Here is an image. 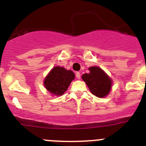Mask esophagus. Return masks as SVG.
<instances>
[{
  "label": "esophagus",
  "mask_w": 146,
  "mask_h": 146,
  "mask_svg": "<svg viewBox=\"0 0 146 146\" xmlns=\"http://www.w3.org/2000/svg\"><path fill=\"white\" fill-rule=\"evenodd\" d=\"M80 76H81V74L80 72H76V77H77V79H80Z\"/></svg>",
  "instance_id": "esophagus-1"
}]
</instances>
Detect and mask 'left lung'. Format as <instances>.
<instances>
[{
    "label": "left lung",
    "instance_id": "1",
    "mask_svg": "<svg viewBox=\"0 0 146 146\" xmlns=\"http://www.w3.org/2000/svg\"><path fill=\"white\" fill-rule=\"evenodd\" d=\"M88 69L90 72L83 74L82 79L94 95L99 98L106 96L111 89V79L99 67L92 66Z\"/></svg>",
    "mask_w": 146,
    "mask_h": 146
}]
</instances>
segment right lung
I'll use <instances>...</instances> for the list:
<instances>
[{"label": "right lung", "mask_w": 146, "mask_h": 146, "mask_svg": "<svg viewBox=\"0 0 146 146\" xmlns=\"http://www.w3.org/2000/svg\"><path fill=\"white\" fill-rule=\"evenodd\" d=\"M74 77L72 71L66 70L64 67L55 66L46 77L44 84L47 91L51 94L60 96L66 91Z\"/></svg>", "instance_id": "1"}]
</instances>
